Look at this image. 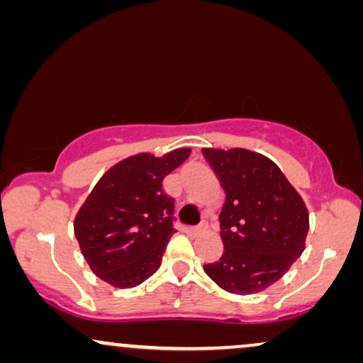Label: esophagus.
Here are the masks:
<instances>
[{
  "label": "esophagus",
  "mask_w": 363,
  "mask_h": 363,
  "mask_svg": "<svg viewBox=\"0 0 363 363\" xmlns=\"http://www.w3.org/2000/svg\"><path fill=\"white\" fill-rule=\"evenodd\" d=\"M186 231L190 233V235H200V233L203 231V226H190V228H186Z\"/></svg>",
  "instance_id": "obj_1"
}]
</instances>
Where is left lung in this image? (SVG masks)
<instances>
[{"instance_id":"1","label":"left lung","mask_w":363,"mask_h":363,"mask_svg":"<svg viewBox=\"0 0 363 363\" xmlns=\"http://www.w3.org/2000/svg\"><path fill=\"white\" fill-rule=\"evenodd\" d=\"M226 193L220 213L225 252L203 269L231 294H256L274 284L302 255L307 208L284 173L259 153L203 148Z\"/></svg>"}]
</instances>
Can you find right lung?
<instances>
[{"label":"right lung","instance_id":"1","mask_svg":"<svg viewBox=\"0 0 363 363\" xmlns=\"http://www.w3.org/2000/svg\"><path fill=\"white\" fill-rule=\"evenodd\" d=\"M190 157L178 148L160 158L138 153L112 167L87 196L74 233L94 274L113 287L142 284L162 264L177 230L175 201L162 182Z\"/></svg>","mask_w":363,"mask_h":363}]
</instances>
